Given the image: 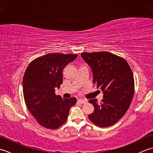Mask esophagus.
I'll return each instance as SVG.
<instances>
[{
    "mask_svg": "<svg viewBox=\"0 0 153 153\" xmlns=\"http://www.w3.org/2000/svg\"><path fill=\"white\" fill-rule=\"evenodd\" d=\"M78 102H80V103H82V104H83V103L86 102V100H84V99H79V100H78Z\"/></svg>",
    "mask_w": 153,
    "mask_h": 153,
    "instance_id": "34e87169",
    "label": "esophagus"
}]
</instances>
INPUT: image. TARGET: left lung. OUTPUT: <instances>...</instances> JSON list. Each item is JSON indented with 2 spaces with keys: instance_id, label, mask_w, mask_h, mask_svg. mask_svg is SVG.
<instances>
[{
  "instance_id": "1",
  "label": "left lung",
  "mask_w": 153,
  "mask_h": 153,
  "mask_svg": "<svg viewBox=\"0 0 153 153\" xmlns=\"http://www.w3.org/2000/svg\"><path fill=\"white\" fill-rule=\"evenodd\" d=\"M81 56L91 68L93 83L103 91L100 103L89 100L95 108L89 119L100 128L112 126L125 114L134 97L131 68L124 58L106 51L83 53Z\"/></svg>"
}]
</instances>
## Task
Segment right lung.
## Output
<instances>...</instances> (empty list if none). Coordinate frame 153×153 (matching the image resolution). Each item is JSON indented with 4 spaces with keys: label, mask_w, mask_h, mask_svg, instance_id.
I'll list each match as a JSON object with an SVG mask.
<instances>
[{
    "label": "right lung",
    "mask_w": 153,
    "mask_h": 153,
    "mask_svg": "<svg viewBox=\"0 0 153 153\" xmlns=\"http://www.w3.org/2000/svg\"><path fill=\"white\" fill-rule=\"evenodd\" d=\"M77 54L51 53L37 58L29 64L23 78V93L29 111L37 122L46 128L55 129L65 123L69 110L76 105L75 97L62 99L55 89L62 84L64 67Z\"/></svg>",
    "instance_id": "add662e5"
}]
</instances>
